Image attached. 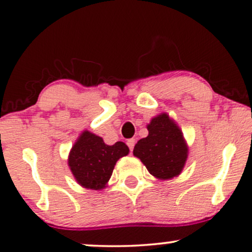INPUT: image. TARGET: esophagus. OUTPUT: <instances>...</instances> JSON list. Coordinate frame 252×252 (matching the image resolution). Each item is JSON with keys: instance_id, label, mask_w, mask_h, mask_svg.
<instances>
[{"instance_id": "obj_1", "label": "esophagus", "mask_w": 252, "mask_h": 252, "mask_svg": "<svg viewBox=\"0 0 252 252\" xmlns=\"http://www.w3.org/2000/svg\"><path fill=\"white\" fill-rule=\"evenodd\" d=\"M134 145H135V139H128V140H127V146H128L131 152L133 151V148H134Z\"/></svg>"}]
</instances>
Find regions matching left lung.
<instances>
[{
	"mask_svg": "<svg viewBox=\"0 0 252 252\" xmlns=\"http://www.w3.org/2000/svg\"><path fill=\"white\" fill-rule=\"evenodd\" d=\"M148 135L134 146L133 155L141 160L155 179L179 176L187 162L189 148L176 121L166 112L152 118Z\"/></svg>",
	"mask_w": 252,
	"mask_h": 252,
	"instance_id": "obj_1",
	"label": "left lung"
}]
</instances>
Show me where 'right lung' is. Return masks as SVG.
<instances>
[{
  "label": "right lung",
  "mask_w": 252,
  "mask_h": 252,
  "mask_svg": "<svg viewBox=\"0 0 252 252\" xmlns=\"http://www.w3.org/2000/svg\"><path fill=\"white\" fill-rule=\"evenodd\" d=\"M128 153L129 148L125 142L106 145L101 136L85 129L71 148L67 164L78 185L86 189L101 190L107 187L117 161Z\"/></svg>",
  "instance_id": "obj_1"
}]
</instances>
